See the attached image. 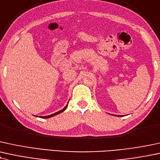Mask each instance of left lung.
<instances>
[{"label": "left lung", "mask_w": 160, "mask_h": 160, "mask_svg": "<svg viewBox=\"0 0 160 160\" xmlns=\"http://www.w3.org/2000/svg\"><path fill=\"white\" fill-rule=\"evenodd\" d=\"M115 116H120V115H115Z\"/></svg>", "instance_id": "1"}]
</instances>
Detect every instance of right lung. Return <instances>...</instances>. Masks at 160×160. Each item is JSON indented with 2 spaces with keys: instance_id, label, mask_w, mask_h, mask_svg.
Masks as SVG:
<instances>
[{
  "instance_id": "right-lung-1",
  "label": "right lung",
  "mask_w": 160,
  "mask_h": 160,
  "mask_svg": "<svg viewBox=\"0 0 160 160\" xmlns=\"http://www.w3.org/2000/svg\"><path fill=\"white\" fill-rule=\"evenodd\" d=\"M67 107H68V105H66V106H65V107L64 108H63L62 109V110L59 111V112H56V113H53V114H52V115H47V116H42V118H51V117H53V116H54V115H58V114H59V113L62 112L63 111H65V109L67 108Z\"/></svg>"
}]
</instances>
